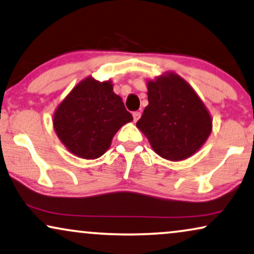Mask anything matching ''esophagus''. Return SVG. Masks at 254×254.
<instances>
[{"label":"esophagus","instance_id":"1","mask_svg":"<svg viewBox=\"0 0 254 254\" xmlns=\"http://www.w3.org/2000/svg\"><path fill=\"white\" fill-rule=\"evenodd\" d=\"M132 116H133V121L137 122L140 118V113H139V111H133Z\"/></svg>","mask_w":254,"mask_h":254}]
</instances>
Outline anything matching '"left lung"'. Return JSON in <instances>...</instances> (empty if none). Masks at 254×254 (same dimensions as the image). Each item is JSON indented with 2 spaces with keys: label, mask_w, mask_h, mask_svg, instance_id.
<instances>
[{
  "label": "left lung",
  "mask_w": 254,
  "mask_h": 254,
  "mask_svg": "<svg viewBox=\"0 0 254 254\" xmlns=\"http://www.w3.org/2000/svg\"><path fill=\"white\" fill-rule=\"evenodd\" d=\"M148 106L137 127L155 153L172 161L190 157L211 132V117L194 89L171 73L147 82Z\"/></svg>",
  "instance_id": "8db88e82"
}]
</instances>
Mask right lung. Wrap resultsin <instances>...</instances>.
<instances>
[{"instance_id":"1","label":"right lung","mask_w":254,"mask_h":254,"mask_svg":"<svg viewBox=\"0 0 254 254\" xmlns=\"http://www.w3.org/2000/svg\"><path fill=\"white\" fill-rule=\"evenodd\" d=\"M132 120L123 101L113 92L110 81L99 82L88 77L60 103L53 125L72 153L96 159L106 153L122 125Z\"/></svg>"}]
</instances>
